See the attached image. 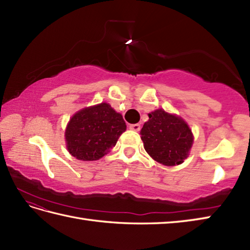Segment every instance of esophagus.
<instances>
[{"mask_svg":"<svg viewBox=\"0 0 250 250\" xmlns=\"http://www.w3.org/2000/svg\"><path fill=\"white\" fill-rule=\"evenodd\" d=\"M130 130L132 131H135V132H139L141 130V125L139 124H134V125H129Z\"/></svg>","mask_w":250,"mask_h":250,"instance_id":"34e87169","label":"esophagus"}]
</instances>
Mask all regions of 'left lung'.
<instances>
[{"mask_svg": "<svg viewBox=\"0 0 250 250\" xmlns=\"http://www.w3.org/2000/svg\"><path fill=\"white\" fill-rule=\"evenodd\" d=\"M141 130L144 148L153 160L167 167L183 163L193 144V134L183 118L156 109Z\"/></svg>", "mask_w": 250, "mask_h": 250, "instance_id": "obj_1", "label": "left lung"}]
</instances>
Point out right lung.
<instances>
[{
    "instance_id": "add662e5",
    "label": "right lung",
    "mask_w": 250,
    "mask_h": 250,
    "mask_svg": "<svg viewBox=\"0 0 250 250\" xmlns=\"http://www.w3.org/2000/svg\"><path fill=\"white\" fill-rule=\"evenodd\" d=\"M125 129L122 115L109 104L90 106L77 111L68 121L66 148L78 160H99L116 145Z\"/></svg>"
}]
</instances>
